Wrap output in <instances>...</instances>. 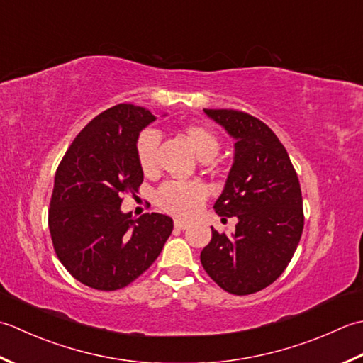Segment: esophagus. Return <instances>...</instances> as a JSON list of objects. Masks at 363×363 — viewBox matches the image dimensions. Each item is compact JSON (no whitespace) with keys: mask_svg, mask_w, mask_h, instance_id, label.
I'll use <instances>...</instances> for the list:
<instances>
[{"mask_svg":"<svg viewBox=\"0 0 363 363\" xmlns=\"http://www.w3.org/2000/svg\"><path fill=\"white\" fill-rule=\"evenodd\" d=\"M189 227L188 223H183V220H175V228H179V230H186Z\"/></svg>","mask_w":363,"mask_h":363,"instance_id":"esophagus-1","label":"esophagus"}]
</instances>
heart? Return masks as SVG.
<instances>
[{
  "mask_svg": "<svg viewBox=\"0 0 363 363\" xmlns=\"http://www.w3.org/2000/svg\"><path fill=\"white\" fill-rule=\"evenodd\" d=\"M183 135L194 145L199 157L205 161L213 160L219 153L220 139L218 133L203 123H188L183 127ZM160 145V135L155 130H144L136 139L135 153L138 164L145 175L157 171V152ZM208 191L199 182H167L161 184L155 201L162 211L175 218L189 219L202 208Z\"/></svg>",
  "mask_w": 363,
  "mask_h": 363,
  "instance_id": "heart-1",
  "label": "heart"
}]
</instances>
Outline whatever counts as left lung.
Here are the masks:
<instances>
[{"label":"left lung","mask_w":363,"mask_h":363,"mask_svg":"<svg viewBox=\"0 0 363 363\" xmlns=\"http://www.w3.org/2000/svg\"><path fill=\"white\" fill-rule=\"evenodd\" d=\"M235 138V162L214 210L236 216L232 236L211 228L201 262L223 290L246 296L282 274L298 247L304 210L298 174L268 125L236 109H203Z\"/></svg>","instance_id":"obj_1"}]
</instances>
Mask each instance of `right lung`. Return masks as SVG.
Masks as SVG:
<instances>
[{
	"label": "right lung",
	"instance_id": "1",
	"mask_svg": "<svg viewBox=\"0 0 363 363\" xmlns=\"http://www.w3.org/2000/svg\"><path fill=\"white\" fill-rule=\"evenodd\" d=\"M153 121L150 111L127 103L103 111L73 139L56 169L48 208L55 252L73 277L95 290L130 285L172 233L166 214L133 219L121 211L123 196L135 197L144 182L135 144Z\"/></svg>",
	"mask_w": 363,
	"mask_h": 363
}]
</instances>
